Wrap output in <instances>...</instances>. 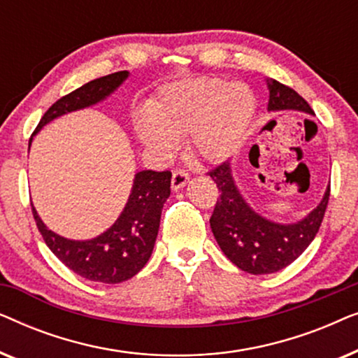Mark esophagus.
<instances>
[{
  "label": "esophagus",
  "mask_w": 358,
  "mask_h": 358,
  "mask_svg": "<svg viewBox=\"0 0 358 358\" xmlns=\"http://www.w3.org/2000/svg\"><path fill=\"white\" fill-rule=\"evenodd\" d=\"M189 180V174L185 171H176L173 174V179H171V185H173L174 190L182 189Z\"/></svg>",
  "instance_id": "obj_1"
}]
</instances>
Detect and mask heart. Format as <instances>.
<instances>
[{
	"label": "heart",
	"mask_w": 358,
	"mask_h": 358,
	"mask_svg": "<svg viewBox=\"0 0 358 358\" xmlns=\"http://www.w3.org/2000/svg\"><path fill=\"white\" fill-rule=\"evenodd\" d=\"M257 109L254 91L244 83L195 78L164 86L150 112L134 117L136 138L158 159L173 158L179 138L203 163H222L246 140Z\"/></svg>",
	"instance_id": "obj_1"
}]
</instances>
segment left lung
<instances>
[{"mask_svg":"<svg viewBox=\"0 0 358 358\" xmlns=\"http://www.w3.org/2000/svg\"><path fill=\"white\" fill-rule=\"evenodd\" d=\"M267 110H300L315 115L310 104L292 87L275 80H267ZM208 174L220 192L210 227L224 256L241 271L254 275L282 271L301 256L320 231L331 185H327L317 207L300 222L277 223L259 215L244 200L234 182L231 164L228 161Z\"/></svg>","mask_w":358,"mask_h":358,"instance_id":"left-lung-1","label":"left lung"}]
</instances>
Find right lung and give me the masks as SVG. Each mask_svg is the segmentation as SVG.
Here are the masks:
<instances>
[{"mask_svg": "<svg viewBox=\"0 0 358 358\" xmlns=\"http://www.w3.org/2000/svg\"><path fill=\"white\" fill-rule=\"evenodd\" d=\"M127 78L129 71H117L86 83L63 96L43 114L34 135L57 117L104 101ZM169 195V171H140L135 174L129 200L115 223L99 236L85 241L66 239L53 233L31 205L43 241L68 268L91 282L120 283L136 275L148 262L158 236L161 210Z\"/></svg>", "mask_w": 358, "mask_h": 358, "instance_id": "add662e5", "label": "right lung"}]
</instances>
